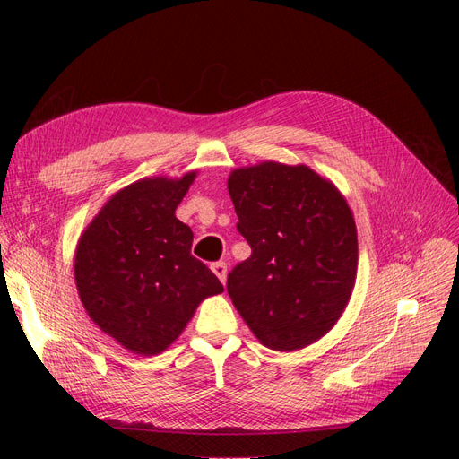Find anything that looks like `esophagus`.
<instances>
[{
	"mask_svg": "<svg viewBox=\"0 0 459 459\" xmlns=\"http://www.w3.org/2000/svg\"><path fill=\"white\" fill-rule=\"evenodd\" d=\"M212 272L216 273V277L221 283H226V280H228V264L226 262H214Z\"/></svg>",
	"mask_w": 459,
	"mask_h": 459,
	"instance_id": "34e87169",
	"label": "esophagus"
}]
</instances>
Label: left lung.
Segmentation results:
<instances>
[{
  "mask_svg": "<svg viewBox=\"0 0 459 459\" xmlns=\"http://www.w3.org/2000/svg\"><path fill=\"white\" fill-rule=\"evenodd\" d=\"M228 191L253 251L228 275L233 307L272 351L322 339L356 283L358 235L344 195L310 166L275 160L231 170Z\"/></svg>",
  "mask_w": 459,
  "mask_h": 459,
  "instance_id": "8db88e82",
  "label": "left lung"
}]
</instances>
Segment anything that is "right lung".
I'll return each mask as SVG.
<instances>
[{"label":"right lung","mask_w":459,"mask_h":459,"mask_svg":"<svg viewBox=\"0 0 459 459\" xmlns=\"http://www.w3.org/2000/svg\"><path fill=\"white\" fill-rule=\"evenodd\" d=\"M195 178L197 170L137 179L103 204L78 239V297L91 322L134 354L164 352L199 304L224 290L191 256L193 231L176 218Z\"/></svg>","instance_id":"add662e5"}]
</instances>
